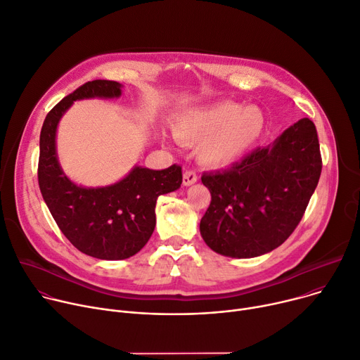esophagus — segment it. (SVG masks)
Masks as SVG:
<instances>
[{
	"label": "esophagus",
	"mask_w": 360,
	"mask_h": 360,
	"mask_svg": "<svg viewBox=\"0 0 360 360\" xmlns=\"http://www.w3.org/2000/svg\"><path fill=\"white\" fill-rule=\"evenodd\" d=\"M182 182L185 186H189L197 182V174L194 171H186L182 176Z\"/></svg>",
	"instance_id": "obj_1"
}]
</instances>
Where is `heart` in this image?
I'll use <instances>...</instances> for the list:
<instances>
[{"label": "heart", "mask_w": 360, "mask_h": 360, "mask_svg": "<svg viewBox=\"0 0 360 360\" xmlns=\"http://www.w3.org/2000/svg\"><path fill=\"white\" fill-rule=\"evenodd\" d=\"M265 118L259 108L224 101L182 112L172 133L184 145L197 149L198 160L210 167H221L243 158L260 139Z\"/></svg>", "instance_id": "b5f03b06"}]
</instances>
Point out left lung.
Segmentation results:
<instances>
[{
  "mask_svg": "<svg viewBox=\"0 0 360 360\" xmlns=\"http://www.w3.org/2000/svg\"><path fill=\"white\" fill-rule=\"evenodd\" d=\"M320 174L319 136L309 118L227 169L205 172L201 181L211 202L200 223L204 242L229 257L272 252L301 221Z\"/></svg>",
  "mask_w": 360,
  "mask_h": 360,
  "instance_id": "8db88e82",
  "label": "left lung"
}]
</instances>
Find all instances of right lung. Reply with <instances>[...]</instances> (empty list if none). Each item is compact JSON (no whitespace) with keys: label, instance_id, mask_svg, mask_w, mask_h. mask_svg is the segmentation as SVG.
Here are the masks:
<instances>
[{"label":"right lung","instance_id":"1","mask_svg":"<svg viewBox=\"0 0 360 360\" xmlns=\"http://www.w3.org/2000/svg\"><path fill=\"white\" fill-rule=\"evenodd\" d=\"M122 89L115 81L84 84L49 111L40 131L37 176L43 200L68 240L79 252L103 260H122L140 252L155 230L158 197L182 184L178 165L162 171L134 166L118 182L95 188L65 175L56 152L60 118L74 101L118 98Z\"/></svg>","mask_w":360,"mask_h":360}]
</instances>
